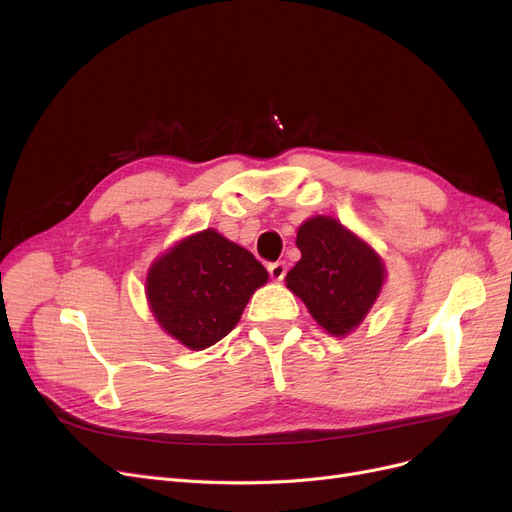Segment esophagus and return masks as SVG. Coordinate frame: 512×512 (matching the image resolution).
<instances>
[{"label": "esophagus", "mask_w": 512, "mask_h": 512, "mask_svg": "<svg viewBox=\"0 0 512 512\" xmlns=\"http://www.w3.org/2000/svg\"><path fill=\"white\" fill-rule=\"evenodd\" d=\"M268 272H270L272 280L280 282V280L286 276V263H284V261H276V263H270V265H268Z\"/></svg>", "instance_id": "1"}]
</instances>
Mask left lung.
Masks as SVG:
<instances>
[{
  "label": "left lung",
  "mask_w": 512,
  "mask_h": 512,
  "mask_svg": "<svg viewBox=\"0 0 512 512\" xmlns=\"http://www.w3.org/2000/svg\"><path fill=\"white\" fill-rule=\"evenodd\" d=\"M301 259L284 282L328 335L347 337L379 299L387 270L381 255L339 219L314 215L297 230Z\"/></svg>",
  "instance_id": "1"
}]
</instances>
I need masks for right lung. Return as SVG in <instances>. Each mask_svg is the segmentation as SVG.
Returning <instances> with one entry per match:
<instances>
[{
    "label": "right lung",
    "instance_id": "obj_1",
    "mask_svg": "<svg viewBox=\"0 0 512 512\" xmlns=\"http://www.w3.org/2000/svg\"><path fill=\"white\" fill-rule=\"evenodd\" d=\"M268 278L253 253L207 228L150 263L146 299L169 337L201 351L228 335Z\"/></svg>",
    "mask_w": 512,
    "mask_h": 512
}]
</instances>
